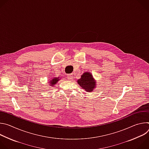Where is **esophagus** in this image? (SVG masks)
Here are the masks:
<instances>
[{
  "mask_svg": "<svg viewBox=\"0 0 149 149\" xmlns=\"http://www.w3.org/2000/svg\"><path fill=\"white\" fill-rule=\"evenodd\" d=\"M73 74H68V75H67V78H68V79H70V80H71L72 78H73Z\"/></svg>",
  "mask_w": 149,
  "mask_h": 149,
  "instance_id": "obj_1",
  "label": "esophagus"
}]
</instances>
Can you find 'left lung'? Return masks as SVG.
Here are the masks:
<instances>
[{
  "label": "left lung",
  "instance_id": "left-lung-1",
  "mask_svg": "<svg viewBox=\"0 0 149 149\" xmlns=\"http://www.w3.org/2000/svg\"><path fill=\"white\" fill-rule=\"evenodd\" d=\"M80 87L87 92H92L95 88L97 84L92 74L90 72H84L81 77V78L77 81Z\"/></svg>",
  "mask_w": 149,
  "mask_h": 149
}]
</instances>
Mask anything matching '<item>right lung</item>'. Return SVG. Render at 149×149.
Listing matches in <instances>:
<instances>
[{"label": "right lung", "mask_w": 149, "mask_h": 149, "mask_svg": "<svg viewBox=\"0 0 149 149\" xmlns=\"http://www.w3.org/2000/svg\"><path fill=\"white\" fill-rule=\"evenodd\" d=\"M59 77H55V78H52V79L49 81V83L50 84V85L52 87H54L55 86V84H56V82H58V81L60 79H59Z\"/></svg>", "instance_id": "right-lung-1"}]
</instances>
